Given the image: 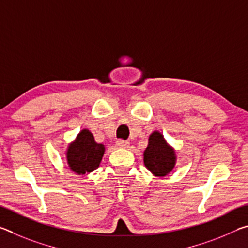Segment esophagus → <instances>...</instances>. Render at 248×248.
Returning a JSON list of instances; mask_svg holds the SVG:
<instances>
[{"mask_svg": "<svg viewBox=\"0 0 248 248\" xmlns=\"http://www.w3.org/2000/svg\"><path fill=\"white\" fill-rule=\"evenodd\" d=\"M116 144H117V146H118V148L125 149V148H128L130 143H129L128 141H124V140H121V139H119V140H117Z\"/></svg>", "mask_w": 248, "mask_h": 248, "instance_id": "esophagus-1", "label": "esophagus"}]
</instances>
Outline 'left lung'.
<instances>
[{"label": "left lung", "instance_id": "left-lung-1", "mask_svg": "<svg viewBox=\"0 0 248 248\" xmlns=\"http://www.w3.org/2000/svg\"><path fill=\"white\" fill-rule=\"evenodd\" d=\"M144 165L155 176H166L174 169L175 151L166 143L162 133L154 131L149 138V145L143 154Z\"/></svg>", "mask_w": 248, "mask_h": 248}]
</instances>
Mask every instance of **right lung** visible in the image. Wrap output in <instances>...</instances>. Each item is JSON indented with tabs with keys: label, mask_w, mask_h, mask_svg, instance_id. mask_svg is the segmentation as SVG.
<instances>
[{
	"label": "right lung",
	"mask_w": 248,
	"mask_h": 248,
	"mask_svg": "<svg viewBox=\"0 0 248 248\" xmlns=\"http://www.w3.org/2000/svg\"><path fill=\"white\" fill-rule=\"evenodd\" d=\"M104 152L105 146L96 143L93 134L84 129L78 134L73 143L69 145L66 161L70 169L77 174H89L99 166Z\"/></svg>",
	"instance_id": "right-lung-1"
}]
</instances>
